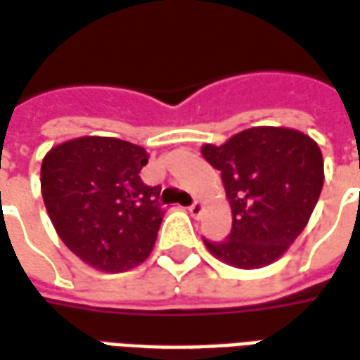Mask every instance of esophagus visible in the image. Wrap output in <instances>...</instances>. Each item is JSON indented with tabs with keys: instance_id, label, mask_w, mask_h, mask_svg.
<instances>
[{
	"instance_id": "34e87169",
	"label": "esophagus",
	"mask_w": 360,
	"mask_h": 360,
	"mask_svg": "<svg viewBox=\"0 0 360 360\" xmlns=\"http://www.w3.org/2000/svg\"><path fill=\"white\" fill-rule=\"evenodd\" d=\"M202 208H205V206H202V202H200V200H195L193 205L188 206V212L195 216V218H198V216L202 214Z\"/></svg>"
}]
</instances>
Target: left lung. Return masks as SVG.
Returning a JSON list of instances; mask_svg holds the SVG:
<instances>
[{"label":"left lung","mask_w":360,"mask_h":360,"mask_svg":"<svg viewBox=\"0 0 360 360\" xmlns=\"http://www.w3.org/2000/svg\"><path fill=\"white\" fill-rule=\"evenodd\" d=\"M200 154L222 173L232 208V232L205 240L226 265L261 269L283 257L302 233L323 187L320 146L300 130L253 127Z\"/></svg>","instance_id":"left-lung-1"}]
</instances>
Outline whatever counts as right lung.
Instances as JSON below:
<instances>
[{
    "instance_id": "right-lung-1",
    "label": "right lung",
    "mask_w": 360,
    "mask_h": 360,
    "mask_svg": "<svg viewBox=\"0 0 360 360\" xmlns=\"http://www.w3.org/2000/svg\"><path fill=\"white\" fill-rule=\"evenodd\" d=\"M148 158L142 146L109 136L66 140L44 155L46 212L60 240L89 267L122 273L154 250L162 188L140 179Z\"/></svg>"
}]
</instances>
